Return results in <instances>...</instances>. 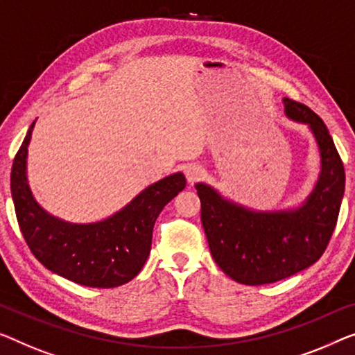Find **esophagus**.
Segmentation results:
<instances>
[{
    "mask_svg": "<svg viewBox=\"0 0 355 355\" xmlns=\"http://www.w3.org/2000/svg\"><path fill=\"white\" fill-rule=\"evenodd\" d=\"M184 173H187L188 182H198V180L204 175V168L198 166V164H189L184 168Z\"/></svg>",
    "mask_w": 355,
    "mask_h": 355,
    "instance_id": "34e87169",
    "label": "esophagus"
}]
</instances>
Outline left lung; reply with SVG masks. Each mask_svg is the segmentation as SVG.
Masks as SVG:
<instances>
[{
    "mask_svg": "<svg viewBox=\"0 0 355 355\" xmlns=\"http://www.w3.org/2000/svg\"><path fill=\"white\" fill-rule=\"evenodd\" d=\"M284 103L288 118L309 124L320 148V178L303 207L258 214L196 184L211 257L239 284H272L314 264L331 239L345 194V166L324 121L292 98Z\"/></svg>",
    "mask_w": 355,
    "mask_h": 355,
    "instance_id": "obj_1",
    "label": "left lung"
}]
</instances>
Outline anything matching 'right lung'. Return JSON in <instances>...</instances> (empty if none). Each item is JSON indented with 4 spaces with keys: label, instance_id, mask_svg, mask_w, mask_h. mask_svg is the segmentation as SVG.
<instances>
[{
    "label": "right lung",
    "instance_id": "add662e5",
    "mask_svg": "<svg viewBox=\"0 0 355 355\" xmlns=\"http://www.w3.org/2000/svg\"><path fill=\"white\" fill-rule=\"evenodd\" d=\"M14 157L10 191L26 245L52 272L86 287L113 288L134 279L151 250L153 226L164 205L187 187L183 173L151 184L108 220L73 225L46 214L31 196L25 164L31 130Z\"/></svg>",
    "mask_w": 355,
    "mask_h": 355
}]
</instances>
